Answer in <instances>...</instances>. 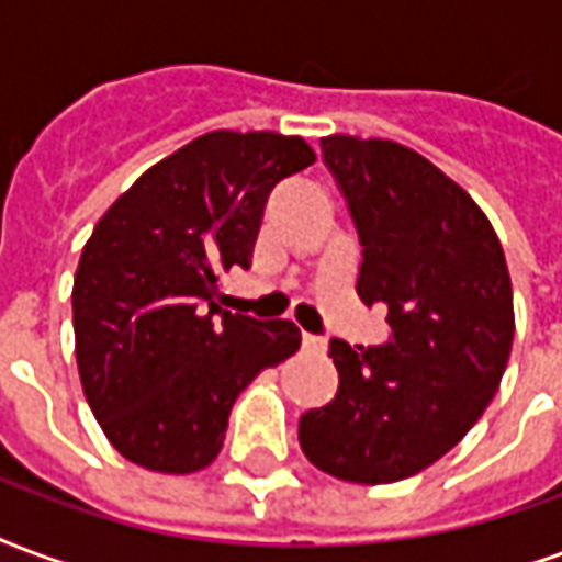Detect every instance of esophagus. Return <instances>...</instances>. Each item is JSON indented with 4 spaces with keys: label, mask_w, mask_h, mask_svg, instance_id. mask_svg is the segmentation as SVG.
Masks as SVG:
<instances>
[{
    "label": "esophagus",
    "mask_w": 562,
    "mask_h": 562,
    "mask_svg": "<svg viewBox=\"0 0 562 562\" xmlns=\"http://www.w3.org/2000/svg\"><path fill=\"white\" fill-rule=\"evenodd\" d=\"M302 347H305V350H314V353H321L323 338L321 335H308V331H305V335H302Z\"/></svg>",
    "instance_id": "1"
}]
</instances>
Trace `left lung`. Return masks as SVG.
<instances>
[{
    "instance_id": "obj_1",
    "label": "left lung",
    "mask_w": 562,
    "mask_h": 562,
    "mask_svg": "<svg viewBox=\"0 0 562 562\" xmlns=\"http://www.w3.org/2000/svg\"><path fill=\"white\" fill-rule=\"evenodd\" d=\"M362 266L356 293L383 302L392 338L329 344L338 392L299 419L311 464L356 485L416 476L461 443L494 398L515 335L497 233L454 179L395 140L323 137Z\"/></svg>"
}]
</instances>
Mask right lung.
I'll return each instance as SVG.
<instances>
[{
  "mask_svg": "<svg viewBox=\"0 0 562 562\" xmlns=\"http://www.w3.org/2000/svg\"><path fill=\"white\" fill-rule=\"evenodd\" d=\"M317 155L276 131H209L101 215L74 276L83 395L119 454L155 473L218 458L239 392L293 356L290 321L221 311L218 276L251 266L269 191Z\"/></svg>",
  "mask_w": 562,
  "mask_h": 562,
  "instance_id": "obj_1",
  "label": "right lung"
}]
</instances>
